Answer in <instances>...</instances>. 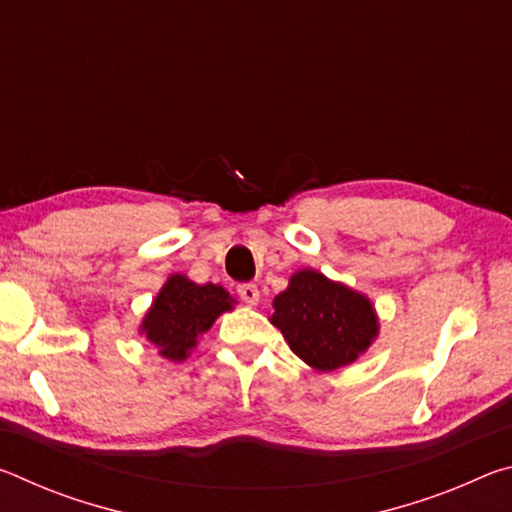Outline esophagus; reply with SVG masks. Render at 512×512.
Masks as SVG:
<instances>
[{
  "label": "esophagus",
  "mask_w": 512,
  "mask_h": 512,
  "mask_svg": "<svg viewBox=\"0 0 512 512\" xmlns=\"http://www.w3.org/2000/svg\"><path fill=\"white\" fill-rule=\"evenodd\" d=\"M239 298L246 302V305H257L259 302V289H257V284H253V282H246V284H239Z\"/></svg>",
  "instance_id": "34e87169"
}]
</instances>
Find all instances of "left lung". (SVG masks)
Listing matches in <instances>:
<instances>
[{"label": "left lung", "instance_id": "8db88e82", "mask_svg": "<svg viewBox=\"0 0 512 512\" xmlns=\"http://www.w3.org/2000/svg\"><path fill=\"white\" fill-rule=\"evenodd\" d=\"M271 323L289 348L320 372L350 366L379 334L372 302L314 268L293 273L289 287L273 300Z\"/></svg>", "mask_w": 512, "mask_h": 512}]
</instances>
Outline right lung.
<instances>
[{
  "label": "right lung",
  "instance_id": "add662e5",
  "mask_svg": "<svg viewBox=\"0 0 512 512\" xmlns=\"http://www.w3.org/2000/svg\"><path fill=\"white\" fill-rule=\"evenodd\" d=\"M235 302L219 284H196L183 273H173L146 311L140 334L158 348L164 359L185 361L196 348L198 336L205 334Z\"/></svg>",
  "mask_w": 512,
  "mask_h": 512
}]
</instances>
